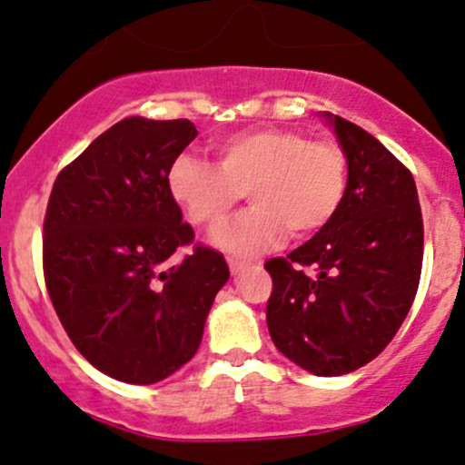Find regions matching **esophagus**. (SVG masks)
<instances>
[{
  "label": "esophagus",
  "mask_w": 465,
  "mask_h": 465,
  "mask_svg": "<svg viewBox=\"0 0 465 465\" xmlns=\"http://www.w3.org/2000/svg\"><path fill=\"white\" fill-rule=\"evenodd\" d=\"M227 262H229V271H232V275H238L240 271H242L244 266H247L244 262H238V260H227Z\"/></svg>",
  "instance_id": "1"
}]
</instances>
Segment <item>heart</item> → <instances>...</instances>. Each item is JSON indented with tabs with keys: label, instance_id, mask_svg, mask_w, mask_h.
Segmentation results:
<instances>
[{
	"label": "heart",
	"instance_id": "obj_1",
	"mask_svg": "<svg viewBox=\"0 0 465 465\" xmlns=\"http://www.w3.org/2000/svg\"><path fill=\"white\" fill-rule=\"evenodd\" d=\"M216 165L179 154L168 170L170 196L183 214L216 233L247 192L251 210L216 238L233 255H253L284 236L317 233L339 212L348 183L345 154L291 129L236 131L212 142Z\"/></svg>",
	"mask_w": 465,
	"mask_h": 465
}]
</instances>
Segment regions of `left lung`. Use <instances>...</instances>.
<instances>
[{
    "instance_id": "obj_1",
    "label": "left lung",
    "mask_w": 465,
    "mask_h": 465,
    "mask_svg": "<svg viewBox=\"0 0 465 465\" xmlns=\"http://www.w3.org/2000/svg\"><path fill=\"white\" fill-rule=\"evenodd\" d=\"M322 117L348 162L345 196L308 242L266 262V325L288 361L330 378L367 365L396 336L418 292L424 227L409 170L361 126Z\"/></svg>"
}]
</instances>
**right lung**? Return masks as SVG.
Masks as SVG:
<instances>
[{
	"mask_svg": "<svg viewBox=\"0 0 465 465\" xmlns=\"http://www.w3.org/2000/svg\"><path fill=\"white\" fill-rule=\"evenodd\" d=\"M199 135L190 120L131 115L84 148L52 188L44 273L63 328L95 370L153 385L199 350L229 266L214 249L168 260L194 232L168 170Z\"/></svg>",
	"mask_w": 465,
	"mask_h": 465,
	"instance_id": "obj_1",
	"label": "right lung"
}]
</instances>
